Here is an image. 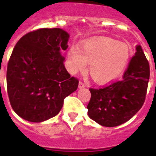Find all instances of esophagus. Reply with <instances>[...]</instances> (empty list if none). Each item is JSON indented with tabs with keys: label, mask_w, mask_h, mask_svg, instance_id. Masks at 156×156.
<instances>
[{
	"label": "esophagus",
	"mask_w": 156,
	"mask_h": 156,
	"mask_svg": "<svg viewBox=\"0 0 156 156\" xmlns=\"http://www.w3.org/2000/svg\"><path fill=\"white\" fill-rule=\"evenodd\" d=\"M85 87V84L83 83V82H79L78 83V88H84Z\"/></svg>",
	"instance_id": "34e87169"
}]
</instances>
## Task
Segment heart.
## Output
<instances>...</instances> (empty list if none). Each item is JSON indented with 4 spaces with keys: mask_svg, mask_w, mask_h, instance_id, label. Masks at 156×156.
I'll return each mask as SVG.
<instances>
[{
    "mask_svg": "<svg viewBox=\"0 0 156 156\" xmlns=\"http://www.w3.org/2000/svg\"><path fill=\"white\" fill-rule=\"evenodd\" d=\"M133 50L130 45L107 37L89 39L79 47L71 46L68 51L69 69L77 73L86 69L99 83H110L122 76L128 67Z\"/></svg>",
    "mask_w": 156,
    "mask_h": 156,
    "instance_id": "heart-1",
    "label": "heart"
}]
</instances>
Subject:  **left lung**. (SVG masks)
<instances>
[{"label": "left lung", "mask_w": 156, "mask_h": 156, "mask_svg": "<svg viewBox=\"0 0 156 156\" xmlns=\"http://www.w3.org/2000/svg\"><path fill=\"white\" fill-rule=\"evenodd\" d=\"M123 74L118 81L104 88H90L91 100L87 105L89 117L100 125L116 127L133 117L143 105L150 78V66L141 46Z\"/></svg>", "instance_id": "obj_1"}]
</instances>
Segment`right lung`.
<instances>
[{"label": "right lung", "mask_w": 156, "mask_h": 156, "mask_svg": "<svg viewBox=\"0 0 156 156\" xmlns=\"http://www.w3.org/2000/svg\"><path fill=\"white\" fill-rule=\"evenodd\" d=\"M69 34L61 28L27 33L15 45L7 66V91L13 110L29 122L41 123L60 111L64 99L78 88L61 51Z\"/></svg>", "instance_id": "1"}]
</instances>
